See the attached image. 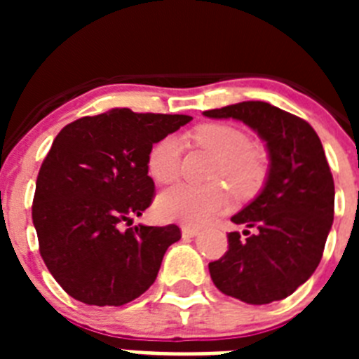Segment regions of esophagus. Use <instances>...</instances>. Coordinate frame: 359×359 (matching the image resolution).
<instances>
[{
  "instance_id": "34e87169",
  "label": "esophagus",
  "mask_w": 359,
  "mask_h": 359,
  "mask_svg": "<svg viewBox=\"0 0 359 359\" xmlns=\"http://www.w3.org/2000/svg\"><path fill=\"white\" fill-rule=\"evenodd\" d=\"M182 236L187 237V239H192V237L199 236L198 228H190V226H183L182 228Z\"/></svg>"
}]
</instances>
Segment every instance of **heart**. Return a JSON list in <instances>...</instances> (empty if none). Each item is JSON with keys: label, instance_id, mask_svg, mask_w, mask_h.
Returning a JSON list of instances; mask_svg holds the SVG:
<instances>
[{"label": "heart", "instance_id": "b5f03b06", "mask_svg": "<svg viewBox=\"0 0 359 359\" xmlns=\"http://www.w3.org/2000/svg\"><path fill=\"white\" fill-rule=\"evenodd\" d=\"M192 140L217 158L212 170L214 180L224 177L241 196H252L261 189L268 172L266 158L250 149V138L243 129L228 123H205L192 133ZM180 140L172 135L163 136L149 151V176L156 183H170L180 172ZM230 199V190L223 183L174 185L158 196L154 208L163 221L199 226L215 217Z\"/></svg>", "mask_w": 359, "mask_h": 359}]
</instances>
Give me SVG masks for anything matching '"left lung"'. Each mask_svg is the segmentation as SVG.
<instances>
[{"label":"left lung","instance_id":"1","mask_svg":"<svg viewBox=\"0 0 359 359\" xmlns=\"http://www.w3.org/2000/svg\"><path fill=\"white\" fill-rule=\"evenodd\" d=\"M236 118L266 142L264 189L231 221L228 252L208 264L215 287L241 302L262 306L294 293L315 273L334 219V182L322 142L306 120L261 100L203 113Z\"/></svg>","mask_w":359,"mask_h":359}]
</instances>
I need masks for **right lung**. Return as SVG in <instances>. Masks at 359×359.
I'll return each mask as SVG.
<instances>
[{
  "mask_svg": "<svg viewBox=\"0 0 359 359\" xmlns=\"http://www.w3.org/2000/svg\"><path fill=\"white\" fill-rule=\"evenodd\" d=\"M189 115L111 109L68 123L36 183L32 219L39 252L62 290L88 306H123L152 286L176 224L126 228L151 207L149 151Z\"/></svg>",
  "mask_w": 359,
  "mask_h": 359,
  "instance_id": "obj_1",
  "label": "right lung"
}]
</instances>
